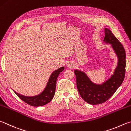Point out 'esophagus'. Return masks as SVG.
<instances>
[{"label":"esophagus","mask_w":131,"mask_h":131,"mask_svg":"<svg viewBox=\"0 0 131 131\" xmlns=\"http://www.w3.org/2000/svg\"><path fill=\"white\" fill-rule=\"evenodd\" d=\"M74 66V64L72 62H68V63L67 64V67L69 68H73Z\"/></svg>","instance_id":"esophagus-1"}]
</instances>
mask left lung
<instances>
[{"label": "left lung", "instance_id": "obj_1", "mask_svg": "<svg viewBox=\"0 0 131 131\" xmlns=\"http://www.w3.org/2000/svg\"><path fill=\"white\" fill-rule=\"evenodd\" d=\"M103 41L111 45L118 58L117 65L113 74L102 84L92 82L84 72L75 70L78 92L82 99L92 105L105 103L120 86L125 77L126 54L123 45L108 28H105Z\"/></svg>", "mask_w": 131, "mask_h": 131}]
</instances>
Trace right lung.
<instances>
[{"label":"right lung","instance_id":"add662e5","mask_svg":"<svg viewBox=\"0 0 131 131\" xmlns=\"http://www.w3.org/2000/svg\"><path fill=\"white\" fill-rule=\"evenodd\" d=\"M64 70V67H61L52 73L50 77L46 86L43 92L35 96H25L14 92L26 103L33 106H41L45 105L50 102L55 94L56 81L59 73Z\"/></svg>","mask_w":131,"mask_h":131}]
</instances>
